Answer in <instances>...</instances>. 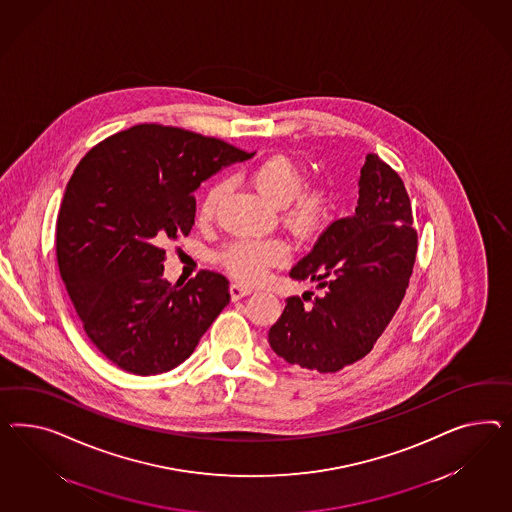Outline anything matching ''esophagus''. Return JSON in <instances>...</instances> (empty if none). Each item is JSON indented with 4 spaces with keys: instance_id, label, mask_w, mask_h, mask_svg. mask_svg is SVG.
Segmentation results:
<instances>
[{
    "instance_id": "34e87169",
    "label": "esophagus",
    "mask_w": 512,
    "mask_h": 512,
    "mask_svg": "<svg viewBox=\"0 0 512 512\" xmlns=\"http://www.w3.org/2000/svg\"><path fill=\"white\" fill-rule=\"evenodd\" d=\"M229 292H231V298H233V300H240V298L248 296V294H251L253 291H251L249 287L240 285V283H233V285H231V289H229Z\"/></svg>"
}]
</instances>
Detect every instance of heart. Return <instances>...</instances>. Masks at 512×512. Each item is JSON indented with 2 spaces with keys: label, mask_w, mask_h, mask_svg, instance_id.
<instances>
[{
  "label": "heart",
  "mask_w": 512,
  "mask_h": 512,
  "mask_svg": "<svg viewBox=\"0 0 512 512\" xmlns=\"http://www.w3.org/2000/svg\"><path fill=\"white\" fill-rule=\"evenodd\" d=\"M251 184L270 201L281 205V218L300 238L318 233L332 212L324 188H304L302 167L287 154H274L249 169ZM225 192V182L214 180L199 203V220H212ZM291 246L283 238H236L220 251L229 274L246 283L261 281L270 268L287 263Z\"/></svg>",
  "instance_id": "heart-1"
}]
</instances>
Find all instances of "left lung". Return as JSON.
Instances as JSON below:
<instances>
[{"mask_svg": "<svg viewBox=\"0 0 512 512\" xmlns=\"http://www.w3.org/2000/svg\"><path fill=\"white\" fill-rule=\"evenodd\" d=\"M412 223L399 173L367 154L356 214L333 221L291 270V277L317 281L322 291L287 298L268 332L277 356L318 373H337L365 358L397 313L414 272Z\"/></svg>", "mask_w": 512, "mask_h": 512, "instance_id": "obj_1", "label": "left lung"}]
</instances>
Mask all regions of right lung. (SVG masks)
<instances>
[{"label":"right lung","instance_id":"right-lung-1","mask_svg":"<svg viewBox=\"0 0 512 512\" xmlns=\"http://www.w3.org/2000/svg\"><path fill=\"white\" fill-rule=\"evenodd\" d=\"M249 156L151 123L100 141L74 169L57 216L59 274L87 337L123 371H171L229 304V281L212 270L171 285L162 244L190 235L195 188Z\"/></svg>","mask_w":512,"mask_h":512}]
</instances>
